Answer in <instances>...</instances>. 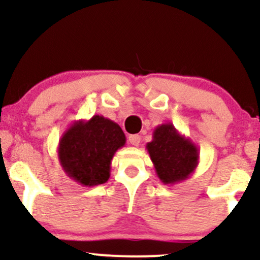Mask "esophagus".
Segmentation results:
<instances>
[{"mask_svg": "<svg viewBox=\"0 0 260 260\" xmlns=\"http://www.w3.org/2000/svg\"><path fill=\"white\" fill-rule=\"evenodd\" d=\"M128 142H129L132 145H134V147H137V145H139L140 143V136H138V134L129 136L128 137Z\"/></svg>", "mask_w": 260, "mask_h": 260, "instance_id": "obj_1", "label": "esophagus"}]
</instances>
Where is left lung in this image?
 Listing matches in <instances>:
<instances>
[{"mask_svg": "<svg viewBox=\"0 0 260 260\" xmlns=\"http://www.w3.org/2000/svg\"><path fill=\"white\" fill-rule=\"evenodd\" d=\"M157 177L164 184L186 181L199 162V151L194 143L176 129L172 123H162L153 132L147 144Z\"/></svg>", "mask_w": 260, "mask_h": 260, "instance_id": "1", "label": "left lung"}]
</instances>
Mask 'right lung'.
I'll return each instance as SVG.
<instances>
[{
    "instance_id": "obj_1",
    "label": "right lung",
    "mask_w": 260,
    "mask_h": 260,
    "mask_svg": "<svg viewBox=\"0 0 260 260\" xmlns=\"http://www.w3.org/2000/svg\"><path fill=\"white\" fill-rule=\"evenodd\" d=\"M126 144V136L116 122L94 115L74 121L59 139L57 155L66 175L84 187L109 180L111 160Z\"/></svg>"
}]
</instances>
